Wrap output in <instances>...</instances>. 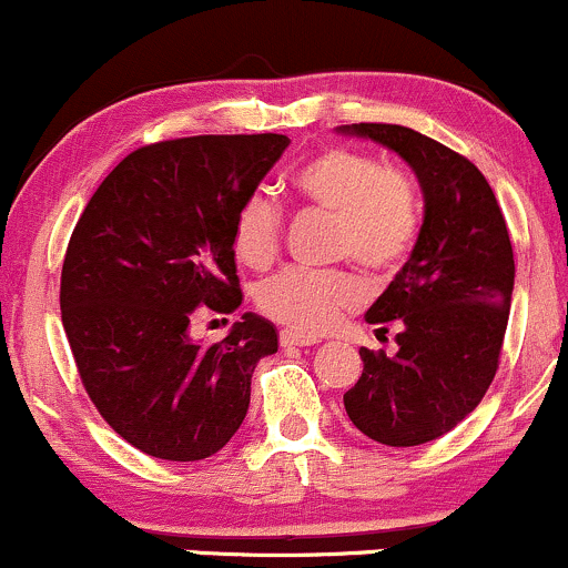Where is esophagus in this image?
<instances>
[{
    "label": "esophagus",
    "mask_w": 568,
    "mask_h": 568,
    "mask_svg": "<svg viewBox=\"0 0 568 568\" xmlns=\"http://www.w3.org/2000/svg\"><path fill=\"white\" fill-rule=\"evenodd\" d=\"M317 344V336L298 334V331H280V347H312Z\"/></svg>",
    "instance_id": "obj_1"
}]
</instances>
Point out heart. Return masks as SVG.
I'll return each instance as SVG.
<instances>
[{
	"instance_id": "heart-1",
	"label": "heart",
	"mask_w": 568,
	"mask_h": 568,
	"mask_svg": "<svg viewBox=\"0 0 568 568\" xmlns=\"http://www.w3.org/2000/svg\"><path fill=\"white\" fill-rule=\"evenodd\" d=\"M293 194L310 211L325 213L331 253L349 258L371 277H389L406 264L422 232V202L414 181L374 154L349 146H325L293 173ZM285 213L270 192L247 194L234 216L237 258L264 270L280 256ZM366 298L349 270H283L256 291L262 315L298 334L317 336L342 323Z\"/></svg>"
}]
</instances>
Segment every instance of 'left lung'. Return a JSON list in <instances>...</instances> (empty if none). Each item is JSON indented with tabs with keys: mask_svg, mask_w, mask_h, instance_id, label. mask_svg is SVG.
<instances>
[{
	"mask_svg": "<svg viewBox=\"0 0 568 568\" xmlns=\"http://www.w3.org/2000/svg\"><path fill=\"white\" fill-rule=\"evenodd\" d=\"M347 130L414 168L425 224L366 315L379 334L395 325L397 352L361 349L363 374L344 393V408L371 440L422 446L473 414L497 376L515 280L510 234L491 186L465 154L387 122Z\"/></svg>",
	"mask_w": 568,
	"mask_h": 568,
	"instance_id": "obj_1",
	"label": "left lung"
}]
</instances>
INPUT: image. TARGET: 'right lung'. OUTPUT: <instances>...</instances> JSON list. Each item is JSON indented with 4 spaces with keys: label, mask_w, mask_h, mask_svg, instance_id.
I'll list each match as a JSON object with an SVG mask.
<instances>
[{
    "label": "right lung",
    "mask_w": 568,
    "mask_h": 568,
    "mask_svg": "<svg viewBox=\"0 0 568 568\" xmlns=\"http://www.w3.org/2000/svg\"><path fill=\"white\" fill-rule=\"evenodd\" d=\"M291 139L189 135L130 152L95 189L61 270V321L98 414L139 452L197 462L247 414L251 376L277 352L264 317L216 344L189 338L202 312L243 302L234 216Z\"/></svg>",
    "instance_id": "right-lung-1"
}]
</instances>
